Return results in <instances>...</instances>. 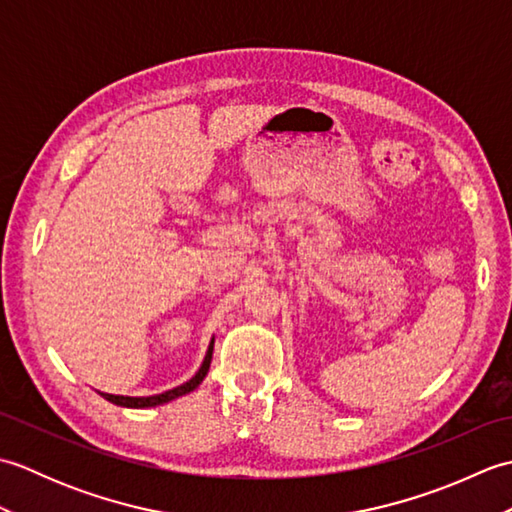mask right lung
Segmentation results:
<instances>
[{"mask_svg":"<svg viewBox=\"0 0 512 512\" xmlns=\"http://www.w3.org/2000/svg\"><path fill=\"white\" fill-rule=\"evenodd\" d=\"M213 343H215V339H211L209 350H206V354H204L202 365L198 367V372H195V374L187 380V383H182V385H178V387L162 391V394H154V396H118V394H105V391H99V394H101L105 400L114 402V405H118V407H129V409H145V407L165 405V402H169V400H176V398H180V396H184V394H189V391H193L195 387H198V385L202 383L206 372H209V367H211Z\"/></svg>","mask_w":512,"mask_h":512,"instance_id":"add662e5","label":"right lung"}]
</instances>
